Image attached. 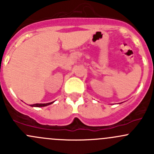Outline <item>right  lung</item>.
<instances>
[{"instance_id": "1", "label": "right lung", "mask_w": 154, "mask_h": 154, "mask_svg": "<svg viewBox=\"0 0 154 154\" xmlns=\"http://www.w3.org/2000/svg\"><path fill=\"white\" fill-rule=\"evenodd\" d=\"M54 101L51 102V103H35V104H32L30 105V106H33V107H42V106H48L50 104H52Z\"/></svg>"}]
</instances>
